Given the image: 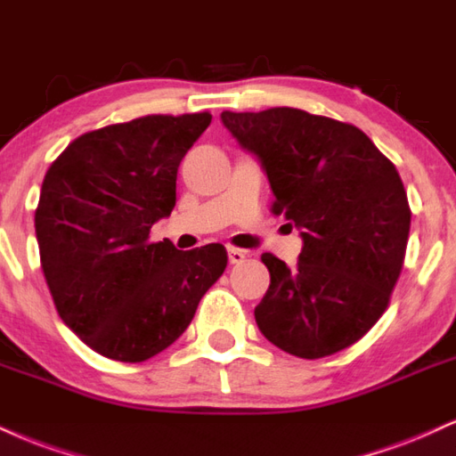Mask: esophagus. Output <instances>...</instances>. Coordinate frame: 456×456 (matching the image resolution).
Wrapping results in <instances>:
<instances>
[{"label":"esophagus","instance_id":"34e87169","mask_svg":"<svg viewBox=\"0 0 456 456\" xmlns=\"http://www.w3.org/2000/svg\"><path fill=\"white\" fill-rule=\"evenodd\" d=\"M245 258H248V251L237 249V248H228V262L230 265H240Z\"/></svg>","mask_w":456,"mask_h":456}]
</instances>
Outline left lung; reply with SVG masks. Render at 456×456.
I'll use <instances>...</instances> for the list:
<instances>
[{
  "label": "left lung",
  "mask_w": 456,
  "mask_h": 456,
  "mask_svg": "<svg viewBox=\"0 0 456 456\" xmlns=\"http://www.w3.org/2000/svg\"><path fill=\"white\" fill-rule=\"evenodd\" d=\"M222 123L303 239L294 266L262 256L271 286L254 312L260 333L309 361L356 344L403 266L411 213L397 168L358 127L298 109L224 110Z\"/></svg>",
  "instance_id": "left-lung-1"
}]
</instances>
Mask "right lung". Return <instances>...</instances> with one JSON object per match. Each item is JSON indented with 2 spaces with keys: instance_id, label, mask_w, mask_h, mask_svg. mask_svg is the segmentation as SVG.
<instances>
[{
  "instance_id": "add662e5",
  "label": "right lung",
  "mask_w": 456,
  "mask_h": 456,
  "mask_svg": "<svg viewBox=\"0 0 456 456\" xmlns=\"http://www.w3.org/2000/svg\"><path fill=\"white\" fill-rule=\"evenodd\" d=\"M208 112L149 115L78 136L51 164L36 211L42 271L61 320L98 354L142 362L175 344L226 269L211 243H149L176 202V170Z\"/></svg>"
}]
</instances>
